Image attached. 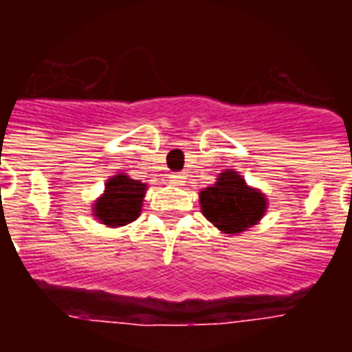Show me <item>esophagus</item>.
Masks as SVG:
<instances>
[{"label":"esophagus","mask_w":352,"mask_h":352,"mask_svg":"<svg viewBox=\"0 0 352 352\" xmlns=\"http://www.w3.org/2000/svg\"><path fill=\"white\" fill-rule=\"evenodd\" d=\"M171 184H175V186H184L186 184V175L184 173H175V175H171Z\"/></svg>","instance_id":"34e87169"}]
</instances>
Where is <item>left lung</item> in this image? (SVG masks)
<instances>
[{"mask_svg":"<svg viewBox=\"0 0 352 352\" xmlns=\"http://www.w3.org/2000/svg\"><path fill=\"white\" fill-rule=\"evenodd\" d=\"M201 212L226 235H237L256 226L267 214V195L246 184L239 171H221L215 184L199 192Z\"/></svg>","mask_w":352,"mask_h":352,"instance_id":"8db88e82","label":"left lung"}]
</instances>
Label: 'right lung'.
Listing matches in <instances>:
<instances>
[{
  "instance_id": "right-lung-1",
  "label": "right lung",
  "mask_w": 352,
  "mask_h": 352,
  "mask_svg": "<svg viewBox=\"0 0 352 352\" xmlns=\"http://www.w3.org/2000/svg\"><path fill=\"white\" fill-rule=\"evenodd\" d=\"M146 192L148 184L118 171L117 175L107 179L104 193L93 203V217L107 228L126 226L142 212Z\"/></svg>"
}]
</instances>
